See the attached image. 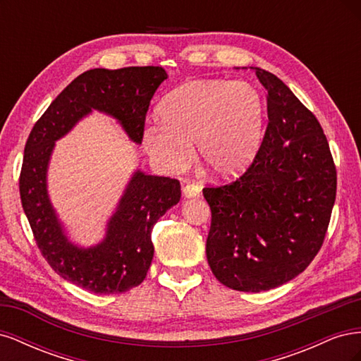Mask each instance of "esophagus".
<instances>
[{"label":"esophagus","mask_w":361,"mask_h":361,"mask_svg":"<svg viewBox=\"0 0 361 361\" xmlns=\"http://www.w3.org/2000/svg\"><path fill=\"white\" fill-rule=\"evenodd\" d=\"M182 194H183V197H185V199L199 197V195H200V188L197 187V185L188 183V185H185V187L182 188Z\"/></svg>","instance_id":"obj_1"}]
</instances>
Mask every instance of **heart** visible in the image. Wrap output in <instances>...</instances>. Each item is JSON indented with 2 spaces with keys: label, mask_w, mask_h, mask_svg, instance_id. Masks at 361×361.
Returning a JSON list of instances; mask_svg holds the SVG:
<instances>
[{
  "label": "heart",
  "mask_w": 361,
  "mask_h": 361,
  "mask_svg": "<svg viewBox=\"0 0 361 361\" xmlns=\"http://www.w3.org/2000/svg\"><path fill=\"white\" fill-rule=\"evenodd\" d=\"M157 114L159 122L145 126L141 145L164 173L187 166L194 145L212 178H238L255 161L264 137V97L247 81L185 82L162 97Z\"/></svg>",
  "instance_id": "1"
}]
</instances>
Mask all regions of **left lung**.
I'll return each instance as SVG.
<instances>
[{"instance_id": "obj_1", "label": "left lung", "mask_w": 361, "mask_h": 361, "mask_svg": "<svg viewBox=\"0 0 361 361\" xmlns=\"http://www.w3.org/2000/svg\"><path fill=\"white\" fill-rule=\"evenodd\" d=\"M250 69L268 92V128L241 178L203 190L212 212L206 257L224 286L262 292L290 281L318 255L337 176L318 118L274 73Z\"/></svg>"}]
</instances>
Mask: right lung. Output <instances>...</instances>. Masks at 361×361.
Wrapping results in <instances>:
<instances>
[{"label":"right lung","instance_id":"1","mask_svg":"<svg viewBox=\"0 0 361 361\" xmlns=\"http://www.w3.org/2000/svg\"><path fill=\"white\" fill-rule=\"evenodd\" d=\"M167 78V72L155 66L87 71L52 101L27 140L19 191L31 231L51 268L85 290L122 293L146 279L155 250L152 228L179 203L180 183L137 169L106 220L104 238L84 247L72 241L51 202L52 152L93 111L113 117L133 143L141 145L150 99Z\"/></svg>","mask_w":361,"mask_h":361}]
</instances>
